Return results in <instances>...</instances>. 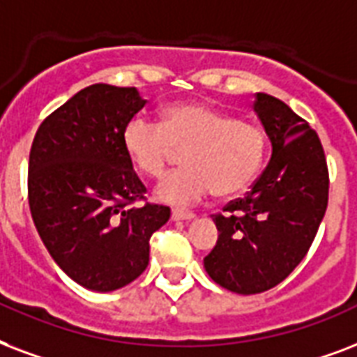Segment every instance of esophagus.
I'll use <instances>...</instances> for the list:
<instances>
[{"instance_id": "obj_1", "label": "esophagus", "mask_w": 357, "mask_h": 357, "mask_svg": "<svg viewBox=\"0 0 357 357\" xmlns=\"http://www.w3.org/2000/svg\"><path fill=\"white\" fill-rule=\"evenodd\" d=\"M171 218H173L175 222H188V220H193L195 214H193V212H188V210L175 208L173 212H171Z\"/></svg>"}]
</instances>
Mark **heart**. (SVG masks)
Here are the masks:
<instances>
[{"label": "heart", "mask_w": 357, "mask_h": 357, "mask_svg": "<svg viewBox=\"0 0 357 357\" xmlns=\"http://www.w3.org/2000/svg\"><path fill=\"white\" fill-rule=\"evenodd\" d=\"M123 149L135 169L147 176L162 175L176 149H186V167L158 182L156 199L188 206L210 190L218 197L248 190L262 167L266 134L259 124L216 107L178 102L162 112V123L141 115L130 119L123 130Z\"/></svg>", "instance_id": "obj_1"}]
</instances>
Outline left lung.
I'll use <instances>...</instances> for the list:
<instances>
[{
	"label": "left lung",
	"instance_id": "1",
	"mask_svg": "<svg viewBox=\"0 0 357 357\" xmlns=\"http://www.w3.org/2000/svg\"><path fill=\"white\" fill-rule=\"evenodd\" d=\"M253 109L272 141V158L244 197L214 214L218 242L206 272L236 294L283 281L307 255L328 206L330 175L319 135L284 102L257 93Z\"/></svg>",
	"mask_w": 357,
	"mask_h": 357
}]
</instances>
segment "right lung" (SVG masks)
Here are the masks:
<instances>
[{
    "label": "right lung",
    "mask_w": 357,
    "mask_h": 357,
    "mask_svg": "<svg viewBox=\"0 0 357 357\" xmlns=\"http://www.w3.org/2000/svg\"><path fill=\"white\" fill-rule=\"evenodd\" d=\"M145 106L135 87L95 84L50 113L29 153L27 197L46 250L89 291L139 278L151 236L169 206L145 203L147 188L123 149V130Z\"/></svg>",
    "instance_id": "right-lung-1"
}]
</instances>
